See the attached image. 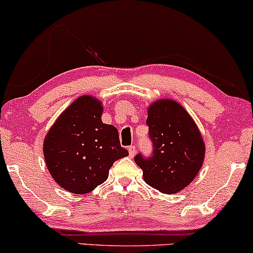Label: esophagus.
<instances>
[{"mask_svg": "<svg viewBox=\"0 0 253 253\" xmlns=\"http://www.w3.org/2000/svg\"><path fill=\"white\" fill-rule=\"evenodd\" d=\"M127 151H129V155L131 158H133L134 155H136V152H137V147L134 146V145H131V146L127 147Z\"/></svg>", "mask_w": 253, "mask_h": 253, "instance_id": "esophagus-1", "label": "esophagus"}]
</instances>
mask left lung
<instances>
[{
	"mask_svg": "<svg viewBox=\"0 0 253 253\" xmlns=\"http://www.w3.org/2000/svg\"><path fill=\"white\" fill-rule=\"evenodd\" d=\"M152 153L140 152L134 161L145 182L172 195L188 186L202 168L205 145L196 123L177 102L160 100L148 108L146 120Z\"/></svg>",
	"mask_w": 253,
	"mask_h": 253,
	"instance_id": "left-lung-1",
	"label": "left lung"
}]
</instances>
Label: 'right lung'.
<instances>
[{
  "label": "right lung",
  "instance_id": "obj_1",
  "mask_svg": "<svg viewBox=\"0 0 253 253\" xmlns=\"http://www.w3.org/2000/svg\"><path fill=\"white\" fill-rule=\"evenodd\" d=\"M101 102L76 99L50 127L43 143L48 170L58 185L76 195L94 190L108 177L115 161L129 155L119 131L101 121Z\"/></svg>",
  "mask_w": 253,
  "mask_h": 253
}]
</instances>
